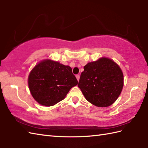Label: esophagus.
Masks as SVG:
<instances>
[{
    "mask_svg": "<svg viewBox=\"0 0 148 148\" xmlns=\"http://www.w3.org/2000/svg\"><path fill=\"white\" fill-rule=\"evenodd\" d=\"M76 78H77V81H79V78H80V76H79V74H77L76 76Z\"/></svg>",
    "mask_w": 148,
    "mask_h": 148,
    "instance_id": "esophagus-1",
    "label": "esophagus"
}]
</instances>
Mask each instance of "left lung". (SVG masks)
I'll return each instance as SVG.
<instances>
[{"instance_id":"obj_1","label":"left lung","mask_w":148,"mask_h":148,"mask_svg":"<svg viewBox=\"0 0 148 148\" xmlns=\"http://www.w3.org/2000/svg\"><path fill=\"white\" fill-rule=\"evenodd\" d=\"M77 86L89 102L97 107H108L120 95L123 74L114 61L102 58L84 66Z\"/></svg>"}]
</instances>
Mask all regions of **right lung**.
<instances>
[{"mask_svg": "<svg viewBox=\"0 0 148 148\" xmlns=\"http://www.w3.org/2000/svg\"><path fill=\"white\" fill-rule=\"evenodd\" d=\"M29 86L40 104L51 106L64 99L78 81L72 69L59 62L46 60L35 66L29 76Z\"/></svg>", "mask_w": 148, "mask_h": 148, "instance_id": "obj_1", "label": "right lung"}]
</instances>
